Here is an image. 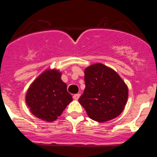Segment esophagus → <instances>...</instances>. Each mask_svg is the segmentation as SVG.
Masks as SVG:
<instances>
[{
  "mask_svg": "<svg viewBox=\"0 0 157 157\" xmlns=\"http://www.w3.org/2000/svg\"><path fill=\"white\" fill-rule=\"evenodd\" d=\"M73 98H74V100H78V99L80 98V94H74V96H73Z\"/></svg>",
  "mask_w": 157,
  "mask_h": 157,
  "instance_id": "1",
  "label": "esophagus"
}]
</instances>
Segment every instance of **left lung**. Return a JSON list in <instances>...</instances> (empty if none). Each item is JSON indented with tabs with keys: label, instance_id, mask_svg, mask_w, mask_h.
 Returning <instances> with one entry per match:
<instances>
[{
	"label": "left lung",
	"instance_id": "obj_1",
	"mask_svg": "<svg viewBox=\"0 0 157 157\" xmlns=\"http://www.w3.org/2000/svg\"><path fill=\"white\" fill-rule=\"evenodd\" d=\"M85 87L79 102L88 116L98 122L118 117L128 101V89L113 69L98 63L84 70Z\"/></svg>",
	"mask_w": 157,
	"mask_h": 157
}]
</instances>
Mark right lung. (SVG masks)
I'll return each mask as SVG.
<instances>
[{
    "instance_id": "add662e5",
    "label": "right lung",
    "mask_w": 157,
    "mask_h": 157,
    "mask_svg": "<svg viewBox=\"0 0 157 157\" xmlns=\"http://www.w3.org/2000/svg\"><path fill=\"white\" fill-rule=\"evenodd\" d=\"M61 73L46 70L32 83L26 95L30 112L43 121H55L71 102L72 96L67 84L61 80Z\"/></svg>"
}]
</instances>
